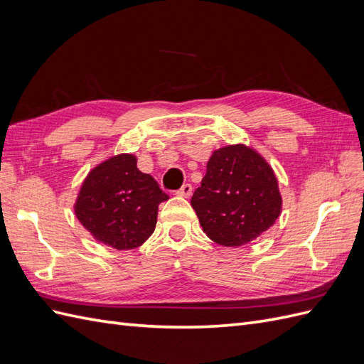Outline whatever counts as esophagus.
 Here are the masks:
<instances>
[{
	"label": "esophagus",
	"instance_id": "esophagus-1",
	"mask_svg": "<svg viewBox=\"0 0 364 364\" xmlns=\"http://www.w3.org/2000/svg\"><path fill=\"white\" fill-rule=\"evenodd\" d=\"M176 194L181 196V197H186V199H188V197L193 194V186H191V183H183V185L181 186V190L176 191Z\"/></svg>",
	"mask_w": 364,
	"mask_h": 364
}]
</instances>
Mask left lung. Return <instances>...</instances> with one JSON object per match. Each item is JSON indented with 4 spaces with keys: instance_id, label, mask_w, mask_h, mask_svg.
<instances>
[{
    "instance_id": "obj_1",
    "label": "left lung",
    "mask_w": 364,
    "mask_h": 364,
    "mask_svg": "<svg viewBox=\"0 0 364 364\" xmlns=\"http://www.w3.org/2000/svg\"><path fill=\"white\" fill-rule=\"evenodd\" d=\"M281 205L272 167L243 144L213 153L191 197L203 232L226 247L243 246L259 237L279 217Z\"/></svg>"
}]
</instances>
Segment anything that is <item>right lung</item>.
<instances>
[{
    "label": "right lung",
    "mask_w": 364,
    "mask_h": 364,
    "mask_svg": "<svg viewBox=\"0 0 364 364\" xmlns=\"http://www.w3.org/2000/svg\"><path fill=\"white\" fill-rule=\"evenodd\" d=\"M168 200L134 155H118L87 174L74 211L97 241L118 250L141 246L153 234L159 203Z\"/></svg>",
    "instance_id": "obj_1"
}]
</instances>
